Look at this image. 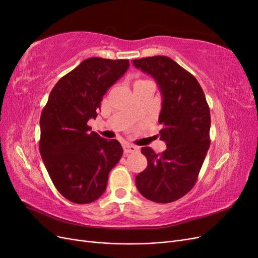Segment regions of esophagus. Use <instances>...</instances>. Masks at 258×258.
<instances>
[{"instance_id":"34e87169","label":"esophagus","mask_w":258,"mask_h":258,"mask_svg":"<svg viewBox=\"0 0 258 258\" xmlns=\"http://www.w3.org/2000/svg\"><path fill=\"white\" fill-rule=\"evenodd\" d=\"M122 147H123V152H124V154L136 153V152H138V151H139V147H138V146H135V145L129 144V143H123Z\"/></svg>"}]
</instances>
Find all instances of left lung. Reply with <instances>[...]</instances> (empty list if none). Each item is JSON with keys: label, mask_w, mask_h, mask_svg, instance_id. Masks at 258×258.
Masks as SVG:
<instances>
[{"label": "left lung", "mask_w": 258, "mask_h": 258, "mask_svg": "<svg viewBox=\"0 0 258 258\" xmlns=\"http://www.w3.org/2000/svg\"><path fill=\"white\" fill-rule=\"evenodd\" d=\"M131 61L158 85L162 96L159 135L167 144L161 154L142 147L147 167L137 175L136 185L146 199L169 204L196 184L211 143L210 108L198 81L174 60L155 56Z\"/></svg>", "instance_id": "8db88e82"}]
</instances>
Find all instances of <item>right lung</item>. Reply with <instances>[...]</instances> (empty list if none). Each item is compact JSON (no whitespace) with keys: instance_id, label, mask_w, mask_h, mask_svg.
I'll use <instances>...</instances> for the list:
<instances>
[{"instance_id":"1","label":"right lung","mask_w":258,"mask_h":258,"mask_svg":"<svg viewBox=\"0 0 258 258\" xmlns=\"http://www.w3.org/2000/svg\"><path fill=\"white\" fill-rule=\"evenodd\" d=\"M129 60L89 58L54 85L42 111L40 153L57 190L74 204L96 201L122 156L117 140L91 131L107 89L126 73Z\"/></svg>"}]
</instances>
